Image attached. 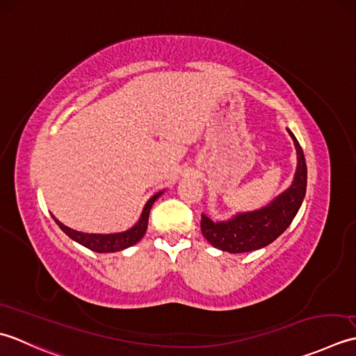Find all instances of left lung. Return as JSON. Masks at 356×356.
<instances>
[{
	"label": "left lung",
	"instance_id": "left-lung-1",
	"mask_svg": "<svg viewBox=\"0 0 356 356\" xmlns=\"http://www.w3.org/2000/svg\"><path fill=\"white\" fill-rule=\"evenodd\" d=\"M287 132L296 149V170L292 184L267 206L252 212H239L226 221H212L202 213V236L213 248L229 253L263 249L273 243L293 221L306 197L307 165L298 140L289 129Z\"/></svg>",
	"mask_w": 356,
	"mask_h": 356
}]
</instances>
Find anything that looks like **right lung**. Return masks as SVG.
<instances>
[{
    "label": "right lung",
    "mask_w": 356,
    "mask_h": 356,
    "mask_svg": "<svg viewBox=\"0 0 356 356\" xmlns=\"http://www.w3.org/2000/svg\"><path fill=\"white\" fill-rule=\"evenodd\" d=\"M163 193H164V191L155 193L154 197H152L146 202V206H144L143 212H141L140 220L136 221V224H134V226L129 230L118 232V234H84V232H78V230L64 226V224L61 221H58L54 215H52V218L55 220L58 226H60V229L64 232V234L74 239V241H76L78 244L84 245V248H87V249L98 252V253L120 252V250H124V249L130 248V245L136 244L144 236V234H146L150 209H152V206H154V202L159 197H161Z\"/></svg>",
    "instance_id": "1"
}]
</instances>
